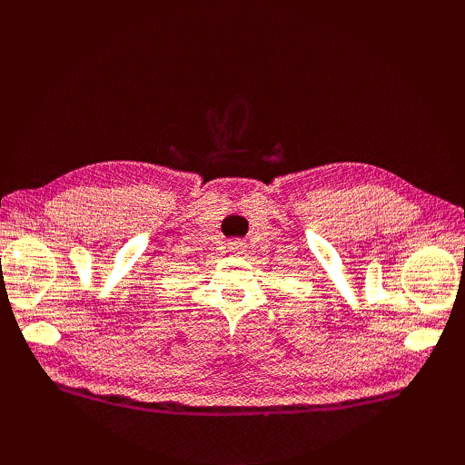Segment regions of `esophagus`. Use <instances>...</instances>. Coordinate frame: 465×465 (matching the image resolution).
<instances>
[{"mask_svg":"<svg viewBox=\"0 0 465 465\" xmlns=\"http://www.w3.org/2000/svg\"><path fill=\"white\" fill-rule=\"evenodd\" d=\"M227 248H229V252H232L234 256H241V254H244V252H246V242L241 241V238H236V241H229L227 242Z\"/></svg>","mask_w":465,"mask_h":465,"instance_id":"esophagus-1","label":"esophagus"}]
</instances>
